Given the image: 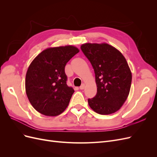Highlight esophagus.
Wrapping results in <instances>:
<instances>
[{
    "label": "esophagus",
    "instance_id": "esophagus-1",
    "mask_svg": "<svg viewBox=\"0 0 157 157\" xmlns=\"http://www.w3.org/2000/svg\"><path fill=\"white\" fill-rule=\"evenodd\" d=\"M84 88H85V84H82L81 86H80V90H83V89H84Z\"/></svg>",
    "mask_w": 157,
    "mask_h": 157
}]
</instances>
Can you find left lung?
<instances>
[{"instance_id":"left-lung-1","label":"left lung","mask_w":157,"mask_h":157,"mask_svg":"<svg viewBox=\"0 0 157 157\" xmlns=\"http://www.w3.org/2000/svg\"><path fill=\"white\" fill-rule=\"evenodd\" d=\"M80 48L96 76L97 94L88 99L89 106L100 115L115 113L126 100L131 87L132 73L125 58L106 43H86Z\"/></svg>"}]
</instances>
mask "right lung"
<instances>
[{
  "label": "right lung",
  "mask_w": 157,
  "mask_h": 157,
  "mask_svg": "<svg viewBox=\"0 0 157 157\" xmlns=\"http://www.w3.org/2000/svg\"><path fill=\"white\" fill-rule=\"evenodd\" d=\"M79 50L73 46L49 48L30 64L25 77V91L35 109L42 115L58 116L67 107L74 93L67 84L65 67Z\"/></svg>",
  "instance_id": "right-lung-1"
}]
</instances>
